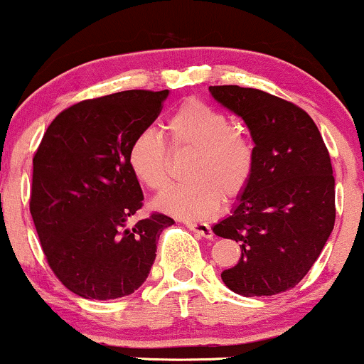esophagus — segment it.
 Masks as SVG:
<instances>
[{
  "mask_svg": "<svg viewBox=\"0 0 364 364\" xmlns=\"http://www.w3.org/2000/svg\"><path fill=\"white\" fill-rule=\"evenodd\" d=\"M186 226H188L197 237L207 238V240H210V238L214 237L213 230H210V226L205 225V223H186Z\"/></svg>",
  "mask_w": 364,
  "mask_h": 364,
  "instance_id": "34e87169",
  "label": "esophagus"
}]
</instances>
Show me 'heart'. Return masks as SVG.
I'll return each mask as SVG.
<instances>
[{
  "label": "heart",
  "mask_w": 364,
  "mask_h": 364,
  "mask_svg": "<svg viewBox=\"0 0 364 364\" xmlns=\"http://www.w3.org/2000/svg\"><path fill=\"white\" fill-rule=\"evenodd\" d=\"M169 146L191 151L186 169L190 183L167 190L155 202L164 213L202 221L225 200L242 197L252 181L255 146L223 112L198 100H186L164 122ZM127 166L134 178L151 191L169 185V155L162 138L145 129L131 139Z\"/></svg>",
  "instance_id": "b5f03b06"
}]
</instances>
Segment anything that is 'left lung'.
I'll list each match as a JSON object with an SVG mask.
<instances>
[{"label":"left lung","mask_w":364,"mask_h":364,"mask_svg":"<svg viewBox=\"0 0 364 364\" xmlns=\"http://www.w3.org/2000/svg\"><path fill=\"white\" fill-rule=\"evenodd\" d=\"M243 119L255 146L252 181L233 210L213 228L240 243L223 282L243 297L294 289L321 254L335 223V178L316 124L294 103L266 91L209 86Z\"/></svg>","instance_id":"obj_1"}]
</instances>
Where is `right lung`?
I'll return each mask as SVG.
<instances>
[{"label": "right lung", "mask_w": 364, "mask_h": 364, "mask_svg": "<svg viewBox=\"0 0 364 364\" xmlns=\"http://www.w3.org/2000/svg\"><path fill=\"white\" fill-rule=\"evenodd\" d=\"M169 90H131L60 112L33 159L31 215L57 278L79 297L109 301L149 278L164 228L151 214L133 225L143 191L127 166L131 139L161 114Z\"/></svg>", "instance_id": "obj_1"}]
</instances>
